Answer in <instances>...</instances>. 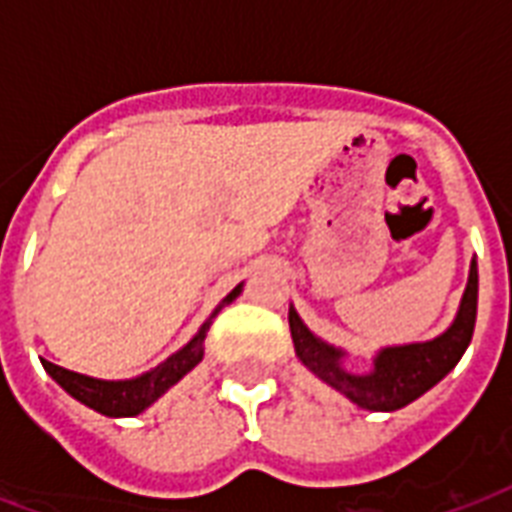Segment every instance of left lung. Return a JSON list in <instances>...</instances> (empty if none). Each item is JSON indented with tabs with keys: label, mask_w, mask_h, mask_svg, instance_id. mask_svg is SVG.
Wrapping results in <instances>:
<instances>
[{
	"label": "left lung",
	"mask_w": 512,
	"mask_h": 512,
	"mask_svg": "<svg viewBox=\"0 0 512 512\" xmlns=\"http://www.w3.org/2000/svg\"><path fill=\"white\" fill-rule=\"evenodd\" d=\"M478 311V268L476 260L470 263V276L465 295H462L460 311L454 316L452 327L444 335L428 342H412V345H393L382 348L374 356V366L369 374H353L342 366V353L335 345L313 335L297 316L295 308H289V329L295 340V353L316 377L340 390L342 396L369 412H396L401 406L412 404L414 398L428 393L436 382H441L452 372L462 353L473 340Z\"/></svg>",
	"instance_id": "1"
}]
</instances>
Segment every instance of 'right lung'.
I'll use <instances>...</instances> for the list:
<instances>
[{"mask_svg": "<svg viewBox=\"0 0 512 512\" xmlns=\"http://www.w3.org/2000/svg\"><path fill=\"white\" fill-rule=\"evenodd\" d=\"M239 292L241 284L225 297L223 303L217 305V311L225 303H231L233 297H239ZM215 313L201 324V329L193 335L188 345H183L164 364H159L151 372L140 374L135 380H98V377L71 372V369H63L58 364H50V361H42V366L47 369L52 380L66 390L68 396H74L84 406H90V409L106 414V417H135V414H140L143 409L154 404L156 398L164 396L175 382L183 380L185 374L191 372L193 366L204 358V337H207V329L212 319H215Z\"/></svg>", "mask_w": 512, "mask_h": 512, "instance_id": "right-lung-1", "label": "right lung"}]
</instances>
